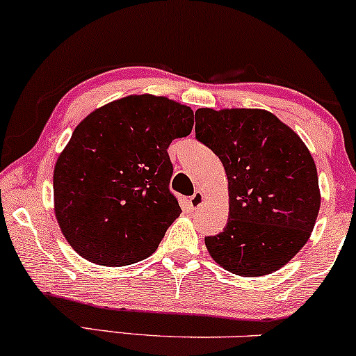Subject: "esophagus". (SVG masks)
<instances>
[{"label": "esophagus", "mask_w": 356, "mask_h": 356, "mask_svg": "<svg viewBox=\"0 0 356 356\" xmlns=\"http://www.w3.org/2000/svg\"><path fill=\"white\" fill-rule=\"evenodd\" d=\"M204 203V195L201 191H195V195L191 196L190 198V208H193V209H196V208H200L201 204Z\"/></svg>", "instance_id": "esophagus-1"}]
</instances>
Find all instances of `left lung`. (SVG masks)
I'll use <instances>...</instances> for the list:
<instances>
[{"label":"left lung","mask_w":356,"mask_h":356,"mask_svg":"<svg viewBox=\"0 0 356 356\" xmlns=\"http://www.w3.org/2000/svg\"><path fill=\"white\" fill-rule=\"evenodd\" d=\"M196 138L221 160L229 216L206 248L236 275L279 270L309 241L320 209L314 158L299 135L261 108H198Z\"/></svg>","instance_id":"obj_1"}]
</instances>
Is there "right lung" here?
<instances>
[{"label": "right lung", "mask_w": 356, "mask_h": 356, "mask_svg": "<svg viewBox=\"0 0 356 356\" xmlns=\"http://www.w3.org/2000/svg\"><path fill=\"white\" fill-rule=\"evenodd\" d=\"M193 124L190 107L143 94L113 100L76 127L54 166L56 219L74 251L108 267L156 251L181 213L166 150Z\"/></svg>", "instance_id": "right-lung-1"}]
</instances>
